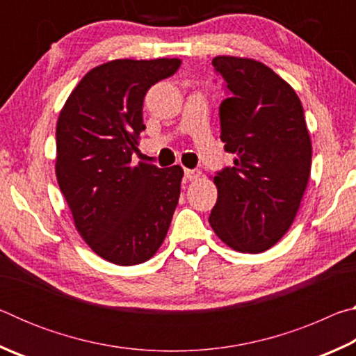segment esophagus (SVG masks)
<instances>
[{
  "label": "esophagus",
  "mask_w": 356,
  "mask_h": 356,
  "mask_svg": "<svg viewBox=\"0 0 356 356\" xmlns=\"http://www.w3.org/2000/svg\"><path fill=\"white\" fill-rule=\"evenodd\" d=\"M184 172H185V177L188 180H196V179H200V176H201L200 170H185Z\"/></svg>",
  "instance_id": "34e87169"
}]
</instances>
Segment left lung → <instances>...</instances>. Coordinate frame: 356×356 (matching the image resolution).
<instances>
[{"label":"left lung","mask_w":356,"mask_h":356,"mask_svg":"<svg viewBox=\"0 0 356 356\" xmlns=\"http://www.w3.org/2000/svg\"><path fill=\"white\" fill-rule=\"evenodd\" d=\"M227 94L220 106L221 141L236 154L216 171L218 200L209 222L240 252H262L289 231L311 172V140L293 89L254 59L216 56Z\"/></svg>","instance_id":"left-lung-1"}]
</instances>
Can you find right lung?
<instances>
[{"label": "right lung", "instance_id": "obj_1", "mask_svg": "<svg viewBox=\"0 0 356 356\" xmlns=\"http://www.w3.org/2000/svg\"><path fill=\"white\" fill-rule=\"evenodd\" d=\"M180 59H116L83 76L56 125V177L75 226L94 252L136 265L163 243L180 196L179 165L131 166L150 86Z\"/></svg>", "mask_w": 356, "mask_h": 356}]
</instances>
